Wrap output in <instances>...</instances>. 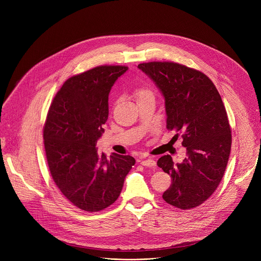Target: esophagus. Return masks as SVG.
I'll use <instances>...</instances> for the list:
<instances>
[{
	"label": "esophagus",
	"mask_w": 261,
	"mask_h": 261,
	"mask_svg": "<svg viewBox=\"0 0 261 261\" xmlns=\"http://www.w3.org/2000/svg\"><path fill=\"white\" fill-rule=\"evenodd\" d=\"M141 164H142L143 166H146V167H154V166H156V162H155V160H153V159H145V160H142V161H141Z\"/></svg>",
	"instance_id": "34e87169"
}]
</instances>
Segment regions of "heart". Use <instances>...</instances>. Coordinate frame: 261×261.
Returning a JSON list of instances; mask_svg holds the SVG:
<instances>
[{
    "label": "heart",
    "instance_id": "1",
    "mask_svg": "<svg viewBox=\"0 0 261 261\" xmlns=\"http://www.w3.org/2000/svg\"><path fill=\"white\" fill-rule=\"evenodd\" d=\"M145 95H152L151 92L148 90H145V89H141L137 92V96L138 97H141V96H145Z\"/></svg>",
    "mask_w": 261,
    "mask_h": 261
}]
</instances>
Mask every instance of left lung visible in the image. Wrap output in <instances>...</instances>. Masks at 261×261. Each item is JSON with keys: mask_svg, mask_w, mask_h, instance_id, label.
I'll use <instances>...</instances> for the list:
<instances>
[{"mask_svg": "<svg viewBox=\"0 0 261 261\" xmlns=\"http://www.w3.org/2000/svg\"><path fill=\"white\" fill-rule=\"evenodd\" d=\"M165 101L166 127L181 134L187 156L174 163L170 155L157 165L170 174L162 197L181 210L203 203L217 189L229 159L231 130L224 104L212 81L200 71L172 62L142 63Z\"/></svg>", "mask_w": 261, "mask_h": 261, "instance_id": "left-lung-1", "label": "left lung"}]
</instances>
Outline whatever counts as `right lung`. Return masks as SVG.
Wrapping results in <instances>:
<instances>
[{"mask_svg":"<svg viewBox=\"0 0 261 261\" xmlns=\"http://www.w3.org/2000/svg\"><path fill=\"white\" fill-rule=\"evenodd\" d=\"M125 66H99L72 76L56 95L43 129L50 174L73 205L98 212L120 196L135 159L96 147L108 119V95Z\"/></svg>","mask_w":261,"mask_h":261,"instance_id":"add662e5","label":"right lung"}]
</instances>
